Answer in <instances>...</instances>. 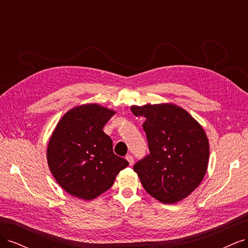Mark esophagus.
Returning a JSON list of instances; mask_svg holds the SVG:
<instances>
[{"instance_id": "obj_1", "label": "esophagus", "mask_w": 248, "mask_h": 248, "mask_svg": "<svg viewBox=\"0 0 248 248\" xmlns=\"http://www.w3.org/2000/svg\"><path fill=\"white\" fill-rule=\"evenodd\" d=\"M126 159H127V161L129 162V166H133L134 159H133V157H132L131 155H127V156H126Z\"/></svg>"}]
</instances>
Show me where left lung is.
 <instances>
[{
    "label": "left lung",
    "instance_id": "left-lung-1",
    "mask_svg": "<svg viewBox=\"0 0 248 248\" xmlns=\"http://www.w3.org/2000/svg\"><path fill=\"white\" fill-rule=\"evenodd\" d=\"M146 119L150 154L134 164L140 183L150 196L163 204L184 200L204 179L209 161L205 130L189 112L172 103L130 108Z\"/></svg>",
    "mask_w": 248,
    "mask_h": 248
}]
</instances>
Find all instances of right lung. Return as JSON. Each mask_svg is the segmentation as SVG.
I'll use <instances>...</instances> for the list:
<instances>
[{
  "label": "right lung",
  "instance_id": "right-lung-1",
  "mask_svg": "<svg viewBox=\"0 0 248 248\" xmlns=\"http://www.w3.org/2000/svg\"><path fill=\"white\" fill-rule=\"evenodd\" d=\"M115 110L96 103L68 110L60 120L47 146L52 176L71 196L90 201L109 189L128 161L112 151L103 126Z\"/></svg>",
  "mask_w": 248,
  "mask_h": 248
}]
</instances>
